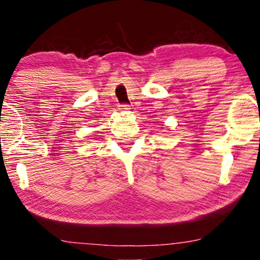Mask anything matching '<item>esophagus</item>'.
Instances as JSON below:
<instances>
[{
	"label": "esophagus",
	"mask_w": 260,
	"mask_h": 260,
	"mask_svg": "<svg viewBox=\"0 0 260 260\" xmlns=\"http://www.w3.org/2000/svg\"><path fill=\"white\" fill-rule=\"evenodd\" d=\"M129 109H131L129 105H120V106H118V110H120V111H122V112L128 111Z\"/></svg>",
	"instance_id": "1"
}]
</instances>
